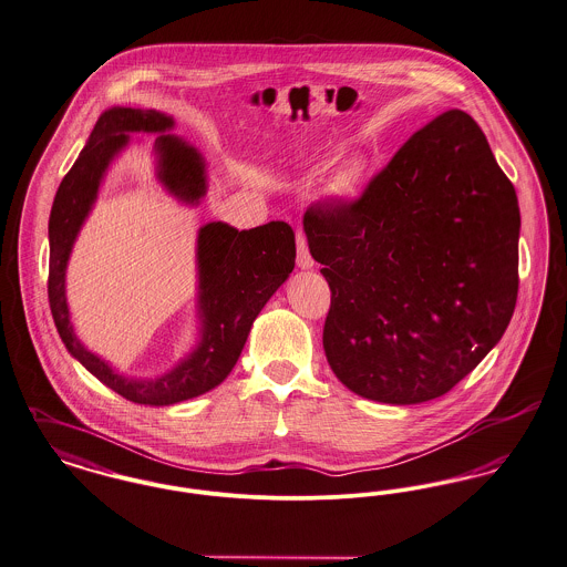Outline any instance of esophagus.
Masks as SVG:
<instances>
[{
	"instance_id": "34e87169",
	"label": "esophagus",
	"mask_w": 567,
	"mask_h": 567,
	"mask_svg": "<svg viewBox=\"0 0 567 567\" xmlns=\"http://www.w3.org/2000/svg\"><path fill=\"white\" fill-rule=\"evenodd\" d=\"M298 267L301 269H308V267L315 266V259L310 257V250H308V244H306V235L298 231Z\"/></svg>"
}]
</instances>
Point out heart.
<instances>
[{"label": "heart", "instance_id": "heart-1", "mask_svg": "<svg viewBox=\"0 0 567 567\" xmlns=\"http://www.w3.org/2000/svg\"><path fill=\"white\" fill-rule=\"evenodd\" d=\"M351 184H353V177H351L349 171H344V173L338 177L336 188H338V190H347V188H351Z\"/></svg>", "mask_w": 567, "mask_h": 567}]
</instances>
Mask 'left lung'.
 I'll list each match as a JSON object with an SVG mask.
<instances>
[{
	"mask_svg": "<svg viewBox=\"0 0 567 567\" xmlns=\"http://www.w3.org/2000/svg\"><path fill=\"white\" fill-rule=\"evenodd\" d=\"M303 231L332 291L328 362L364 399L443 396L514 315L518 199L465 111L413 134L360 199L310 205Z\"/></svg>",
	"mask_w": 567,
	"mask_h": 567,
	"instance_id": "1",
	"label": "left lung"
}]
</instances>
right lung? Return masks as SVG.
<instances>
[{
	"mask_svg": "<svg viewBox=\"0 0 567 567\" xmlns=\"http://www.w3.org/2000/svg\"><path fill=\"white\" fill-rule=\"evenodd\" d=\"M171 128L173 117L154 109H106L62 179L49 218V303L62 342L106 388L131 402L152 406L195 399L220 385L234 370L252 321L296 266V234L282 220L248 231L207 223L197 237L200 340L186 360L156 379H128L81 344L68 312V257L96 200L104 171L131 143V133L161 134L154 145L158 177L171 195L197 205L207 190L199 152L175 134H163Z\"/></svg>",
	"mask_w": 567,
	"mask_h": 567,
	"instance_id": "right-lung-1",
	"label": "right lung"
}]
</instances>
